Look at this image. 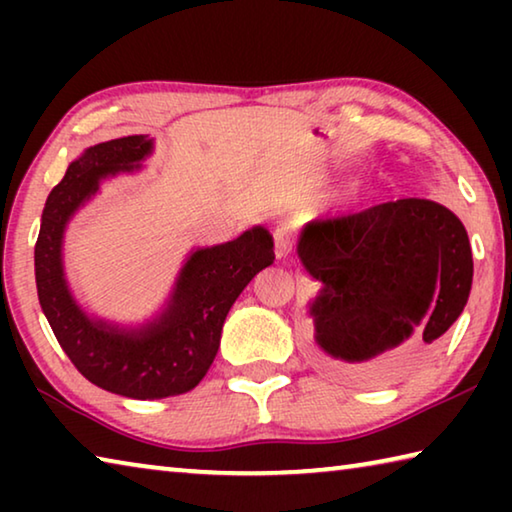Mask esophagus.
Instances as JSON below:
<instances>
[{"instance_id":"34e87169","label":"esophagus","mask_w":512,"mask_h":512,"mask_svg":"<svg viewBox=\"0 0 512 512\" xmlns=\"http://www.w3.org/2000/svg\"><path fill=\"white\" fill-rule=\"evenodd\" d=\"M273 246H275V257L282 259L289 255L291 250V232L287 225H277L273 230Z\"/></svg>"}]
</instances>
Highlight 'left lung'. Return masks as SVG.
<instances>
[{"label":"left lung","mask_w":512,"mask_h":512,"mask_svg":"<svg viewBox=\"0 0 512 512\" xmlns=\"http://www.w3.org/2000/svg\"><path fill=\"white\" fill-rule=\"evenodd\" d=\"M298 255L325 284L311 305L318 363L350 379L384 377L429 352L472 289L463 223L427 198L309 221Z\"/></svg>","instance_id":"obj_1"}]
</instances>
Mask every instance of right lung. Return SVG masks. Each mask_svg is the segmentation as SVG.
I'll list each match as a JSON object with an SVG mask.
<instances>
[{
    "instance_id": "right-lung-1",
    "label": "right lung",
    "mask_w": 512,
    "mask_h": 512,
    "mask_svg": "<svg viewBox=\"0 0 512 512\" xmlns=\"http://www.w3.org/2000/svg\"><path fill=\"white\" fill-rule=\"evenodd\" d=\"M149 151L151 140L144 135L90 146L51 189L36 241L38 300L60 348L94 386L133 400L192 391L212 366L232 302L275 259L268 230L253 228L228 244L196 250L178 277L169 309L142 332L126 334L85 316L60 264L65 223L97 192L103 176L131 171Z\"/></svg>"
}]
</instances>
